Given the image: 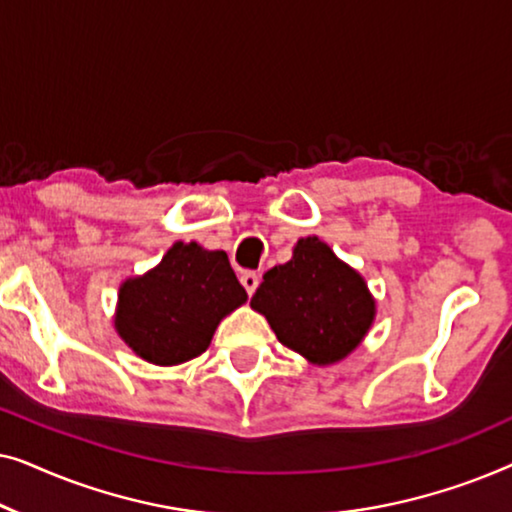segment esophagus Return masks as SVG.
Returning <instances> with one entry per match:
<instances>
[{
	"mask_svg": "<svg viewBox=\"0 0 512 512\" xmlns=\"http://www.w3.org/2000/svg\"><path fill=\"white\" fill-rule=\"evenodd\" d=\"M240 282H242L244 289H247L249 296H254V291L258 289V282H261V277H258L256 272H242Z\"/></svg>",
	"mask_w": 512,
	"mask_h": 512,
	"instance_id": "34e87169",
	"label": "esophagus"
}]
</instances>
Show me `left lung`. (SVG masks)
<instances>
[{
    "mask_svg": "<svg viewBox=\"0 0 512 512\" xmlns=\"http://www.w3.org/2000/svg\"><path fill=\"white\" fill-rule=\"evenodd\" d=\"M251 307L265 314L282 345L312 363L345 359L375 317L363 277L317 237L298 240L289 263L265 272Z\"/></svg>",
    "mask_w": 512,
    "mask_h": 512,
    "instance_id": "obj_1",
    "label": "left lung"
}]
</instances>
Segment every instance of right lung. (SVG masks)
Masks as SVG:
<instances>
[{
    "label": "right lung",
    "mask_w": 512,
    "mask_h": 512,
    "mask_svg": "<svg viewBox=\"0 0 512 512\" xmlns=\"http://www.w3.org/2000/svg\"><path fill=\"white\" fill-rule=\"evenodd\" d=\"M247 300L226 251L177 242L118 293L116 331L144 361L174 366L200 356L219 321Z\"/></svg>",
    "instance_id": "obj_1"
}]
</instances>
